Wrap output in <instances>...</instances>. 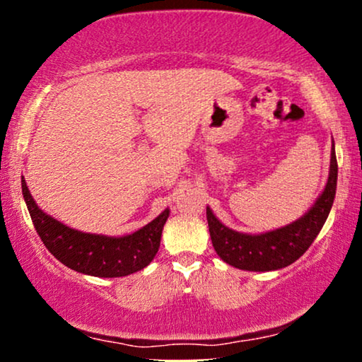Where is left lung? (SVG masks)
<instances>
[{
    "label": "left lung",
    "mask_w": 362,
    "mask_h": 362,
    "mask_svg": "<svg viewBox=\"0 0 362 362\" xmlns=\"http://www.w3.org/2000/svg\"><path fill=\"white\" fill-rule=\"evenodd\" d=\"M336 181H338V161H336L333 143L329 176L325 191L316 199L313 207L291 224L265 234H242L226 227L207 207V224L217 255L226 264L249 272L279 270L293 264L308 250L328 219L336 194Z\"/></svg>",
    "instance_id": "left-lung-1"
}]
</instances>
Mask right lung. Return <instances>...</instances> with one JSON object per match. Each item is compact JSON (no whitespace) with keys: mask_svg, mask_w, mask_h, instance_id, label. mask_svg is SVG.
Wrapping results in <instances>:
<instances>
[{"mask_svg":"<svg viewBox=\"0 0 362 362\" xmlns=\"http://www.w3.org/2000/svg\"><path fill=\"white\" fill-rule=\"evenodd\" d=\"M21 187L33 224L42 244L69 269L102 279L125 276L150 265L160 249L161 232L170 209L163 211L156 219L133 234L123 237L88 234L71 229L39 209L24 177H21Z\"/></svg>","mask_w":362,"mask_h":362,"instance_id":"obj_1","label":"right lung"}]
</instances>
